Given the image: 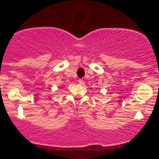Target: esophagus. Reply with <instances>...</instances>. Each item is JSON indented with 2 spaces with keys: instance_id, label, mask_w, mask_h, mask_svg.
<instances>
[{
  "instance_id": "1",
  "label": "esophagus",
  "mask_w": 159,
  "mask_h": 159,
  "mask_svg": "<svg viewBox=\"0 0 159 159\" xmlns=\"http://www.w3.org/2000/svg\"><path fill=\"white\" fill-rule=\"evenodd\" d=\"M83 82H84L83 79H79V80H78V83H79L80 84H83Z\"/></svg>"
}]
</instances>
